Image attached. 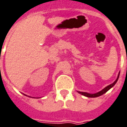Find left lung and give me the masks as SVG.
<instances>
[{"label": "left lung", "mask_w": 127, "mask_h": 127, "mask_svg": "<svg viewBox=\"0 0 127 127\" xmlns=\"http://www.w3.org/2000/svg\"><path fill=\"white\" fill-rule=\"evenodd\" d=\"M119 75H118V77L117 79H116V81L113 83H112L110 85H108L107 87H106L104 89L102 90V91H100L99 92L97 93H95V94H88V93H86V92H78L81 94V95H85L86 97H98V96H100V95H103L104 94H105L106 92H107L108 91L110 88L113 87L114 85L116 84V83L117 82V81L119 79Z\"/></svg>", "instance_id": "left-lung-1"}]
</instances>
